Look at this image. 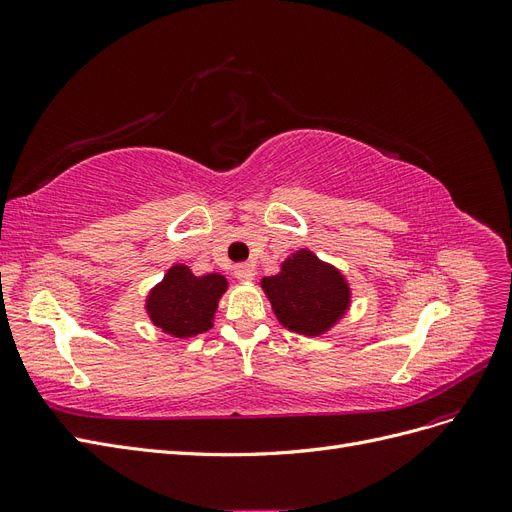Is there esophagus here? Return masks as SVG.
I'll use <instances>...</instances> for the list:
<instances>
[{
  "instance_id": "obj_1",
  "label": "esophagus",
  "mask_w": 512,
  "mask_h": 512,
  "mask_svg": "<svg viewBox=\"0 0 512 512\" xmlns=\"http://www.w3.org/2000/svg\"><path fill=\"white\" fill-rule=\"evenodd\" d=\"M256 275V267L250 265V262H243V265L235 267V277L239 282H252Z\"/></svg>"
}]
</instances>
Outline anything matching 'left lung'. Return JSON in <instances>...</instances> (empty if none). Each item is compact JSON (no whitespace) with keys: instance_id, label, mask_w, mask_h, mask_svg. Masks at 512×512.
<instances>
[{"instance_id":"8db88e82","label":"left lung","mask_w":512,"mask_h":512,"mask_svg":"<svg viewBox=\"0 0 512 512\" xmlns=\"http://www.w3.org/2000/svg\"><path fill=\"white\" fill-rule=\"evenodd\" d=\"M273 314L288 331L318 337L339 322L350 307L346 277L314 252L290 254L277 275L262 277Z\"/></svg>"}]
</instances>
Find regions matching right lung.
<instances>
[{"label": "right lung", "mask_w": 512, "mask_h": 512, "mask_svg": "<svg viewBox=\"0 0 512 512\" xmlns=\"http://www.w3.org/2000/svg\"><path fill=\"white\" fill-rule=\"evenodd\" d=\"M228 282L220 273L194 275L190 267L173 265L164 280L147 294L145 309L164 333L185 339L213 327V316Z\"/></svg>", "instance_id": "1"}]
</instances>
